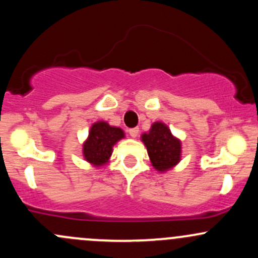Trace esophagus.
<instances>
[{"mask_svg": "<svg viewBox=\"0 0 258 258\" xmlns=\"http://www.w3.org/2000/svg\"><path fill=\"white\" fill-rule=\"evenodd\" d=\"M128 134L131 137H137L138 134H140V128L138 127H134V128L128 130Z\"/></svg>", "mask_w": 258, "mask_h": 258, "instance_id": "esophagus-1", "label": "esophagus"}]
</instances>
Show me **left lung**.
I'll list each match as a JSON object with an SVG mask.
<instances>
[{"label": "left lung", "mask_w": 258, "mask_h": 258, "mask_svg": "<svg viewBox=\"0 0 258 258\" xmlns=\"http://www.w3.org/2000/svg\"><path fill=\"white\" fill-rule=\"evenodd\" d=\"M142 141L146 144L153 166L157 170L165 171L179 163L181 143L164 123H153L149 134L142 136Z\"/></svg>", "instance_id": "obj_1"}]
</instances>
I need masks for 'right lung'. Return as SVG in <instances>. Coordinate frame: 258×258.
<instances>
[{
	"mask_svg": "<svg viewBox=\"0 0 258 258\" xmlns=\"http://www.w3.org/2000/svg\"><path fill=\"white\" fill-rule=\"evenodd\" d=\"M123 136V131L118 127H111L103 121L94 123L83 146L86 160L95 165L105 164L112 153V146Z\"/></svg>",
	"mask_w": 258,
	"mask_h": 258,
	"instance_id": "1",
	"label": "right lung"
}]
</instances>
